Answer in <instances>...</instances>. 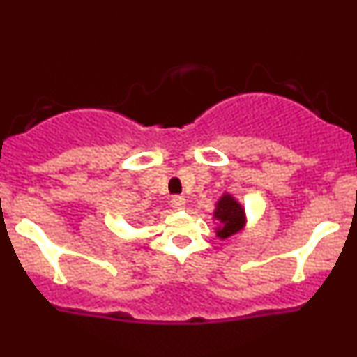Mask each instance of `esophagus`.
Segmentation results:
<instances>
[{
	"mask_svg": "<svg viewBox=\"0 0 357 357\" xmlns=\"http://www.w3.org/2000/svg\"><path fill=\"white\" fill-rule=\"evenodd\" d=\"M184 204H186V199H184L183 196H173V199H171V206H173L174 210H183Z\"/></svg>",
	"mask_w": 357,
	"mask_h": 357,
	"instance_id": "34e87169",
	"label": "esophagus"
}]
</instances>
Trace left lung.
<instances>
[{
  "label": "left lung",
  "mask_w": 357,
  "mask_h": 357,
  "mask_svg": "<svg viewBox=\"0 0 357 357\" xmlns=\"http://www.w3.org/2000/svg\"><path fill=\"white\" fill-rule=\"evenodd\" d=\"M213 220L216 221V236L225 240L243 230L247 225V213L235 196L223 192V196L215 203Z\"/></svg>",
  "instance_id": "left-lung-1"
}]
</instances>
